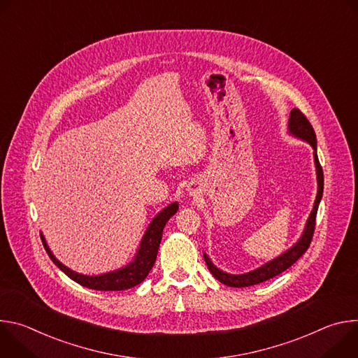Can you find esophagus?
Returning a JSON list of instances; mask_svg holds the SVG:
<instances>
[{
	"mask_svg": "<svg viewBox=\"0 0 358 358\" xmlns=\"http://www.w3.org/2000/svg\"><path fill=\"white\" fill-rule=\"evenodd\" d=\"M189 191H191V189H189Z\"/></svg>",
	"mask_w": 358,
	"mask_h": 358,
	"instance_id": "esophagus-1",
	"label": "esophagus"
}]
</instances>
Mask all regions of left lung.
Returning a JSON list of instances; mask_svg holds the SVG:
<instances>
[{
	"label": "left lung",
	"instance_id": "8db88e82",
	"mask_svg": "<svg viewBox=\"0 0 358 358\" xmlns=\"http://www.w3.org/2000/svg\"><path fill=\"white\" fill-rule=\"evenodd\" d=\"M289 133L297 138H301L304 141H308L315 152V166H316V174H317V195H316V201H315V206L313 210L309 215L308 222H306L304 231L300 236V239L290 248L287 249L285 253H282L280 257L275 258L273 261L262 265L261 268L250 271L248 273H242V275H231L227 273L221 269H218L211 259L207 257V253H203V259H206V264L210 269V272L213 273V276L220 280L221 283L231 286V287H248V286H253V285H258L262 283L265 280H269L275 276H278L279 273L285 272L287 268H290L301 255L309 249L312 238H313V232H315V227H316V215H317V208H319V203L323 195V185H324V178H323V170L322 166L319 163V157H317V141H316V133L310 124V122L308 120L299 109H293L290 112V117H289Z\"/></svg>",
	"mask_w": 358,
	"mask_h": 358
}]
</instances>
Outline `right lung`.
<instances>
[{"label":"right lung","mask_w":358,"mask_h":358,"mask_svg":"<svg viewBox=\"0 0 358 358\" xmlns=\"http://www.w3.org/2000/svg\"><path fill=\"white\" fill-rule=\"evenodd\" d=\"M178 211V203L173 202L170 206H167L163 211H160L155 220H152L140 242L138 250L136 253L134 259L127 264L124 268L116 269L113 272H108L103 275H96V276H87V275H82L78 272L71 271L69 268H66L62 262H59L54 253L50 252L43 235L41 234L42 238V243L46 249V253L49 255V258L52 259V262L65 273L68 275L72 280H75L76 283L89 287V289H94V290H126L130 287L137 286L138 283H141L148 272L151 271L152 265L156 262L157 258V252H159V246L162 242V236H163V229L167 224V221Z\"/></svg>","instance_id":"obj_1"}]
</instances>
